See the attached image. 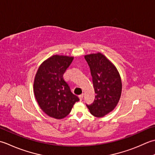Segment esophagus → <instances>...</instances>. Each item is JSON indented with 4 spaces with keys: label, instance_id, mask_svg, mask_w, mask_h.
<instances>
[{
    "label": "esophagus",
    "instance_id": "34e87169",
    "mask_svg": "<svg viewBox=\"0 0 155 155\" xmlns=\"http://www.w3.org/2000/svg\"><path fill=\"white\" fill-rule=\"evenodd\" d=\"M83 97H84V94H81V95L79 96V98H80V100H81L82 99H83Z\"/></svg>",
    "mask_w": 155,
    "mask_h": 155
}]
</instances>
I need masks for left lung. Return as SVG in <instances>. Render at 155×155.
Returning a JSON list of instances; mask_svg holds the SVG:
<instances>
[{
	"label": "left lung",
	"mask_w": 155,
	"mask_h": 155,
	"mask_svg": "<svg viewBox=\"0 0 155 155\" xmlns=\"http://www.w3.org/2000/svg\"><path fill=\"white\" fill-rule=\"evenodd\" d=\"M84 58L90 66L96 93L94 102L86 106L93 116L103 117L116 108L120 98V75L116 66L102 53H91Z\"/></svg>",
	"instance_id": "obj_1"
}]
</instances>
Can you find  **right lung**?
<instances>
[{"instance_id": "obj_1", "label": "right lung", "mask_w": 155, "mask_h": 155, "mask_svg": "<svg viewBox=\"0 0 155 155\" xmlns=\"http://www.w3.org/2000/svg\"><path fill=\"white\" fill-rule=\"evenodd\" d=\"M73 59L74 57L54 55L40 65L35 74V97L41 109L51 118H65L80 100L63 78Z\"/></svg>"}]
</instances>
